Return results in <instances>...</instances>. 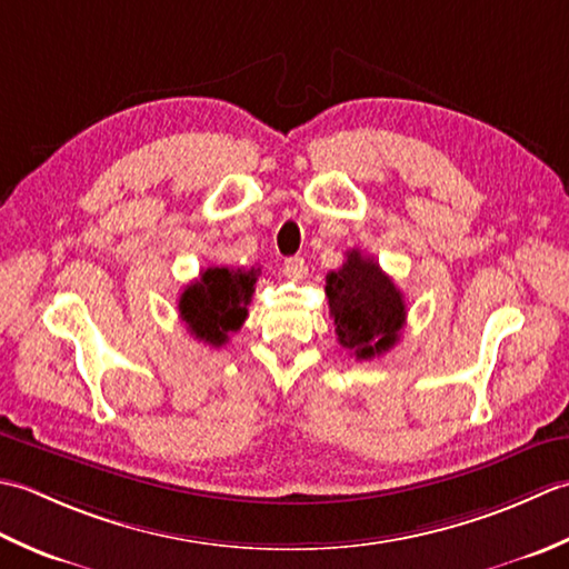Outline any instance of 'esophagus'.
<instances>
[{"label":"esophagus","instance_id":"34e87169","mask_svg":"<svg viewBox=\"0 0 569 569\" xmlns=\"http://www.w3.org/2000/svg\"><path fill=\"white\" fill-rule=\"evenodd\" d=\"M284 272H287V277H292V280H305V277H307L305 258H287L284 260Z\"/></svg>","mask_w":569,"mask_h":569}]
</instances>
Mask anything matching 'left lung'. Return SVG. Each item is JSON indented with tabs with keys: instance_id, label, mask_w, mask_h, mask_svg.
Returning <instances> with one entry per match:
<instances>
[{
	"instance_id": "left-lung-1",
	"label": "left lung",
	"mask_w": 569,
	"mask_h": 569,
	"mask_svg": "<svg viewBox=\"0 0 569 569\" xmlns=\"http://www.w3.org/2000/svg\"><path fill=\"white\" fill-rule=\"evenodd\" d=\"M329 315L343 349L368 361L390 351L405 327V299L396 282L361 250L346 252V262L327 274Z\"/></svg>"
}]
</instances>
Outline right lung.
<instances>
[{"label":"right lung","mask_w":569,"mask_h":569,"mask_svg":"<svg viewBox=\"0 0 569 569\" xmlns=\"http://www.w3.org/2000/svg\"><path fill=\"white\" fill-rule=\"evenodd\" d=\"M260 268H206L199 280L183 287L179 297V317L187 321L196 339L208 346H223L228 333L242 327L254 292Z\"/></svg>","instance_id":"obj_1"}]
</instances>
